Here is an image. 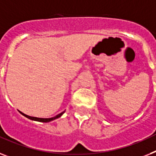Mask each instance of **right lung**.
<instances>
[{
    "label": "right lung",
    "mask_w": 156,
    "mask_h": 156,
    "mask_svg": "<svg viewBox=\"0 0 156 156\" xmlns=\"http://www.w3.org/2000/svg\"><path fill=\"white\" fill-rule=\"evenodd\" d=\"M19 112H20V111H19ZM64 112H65V111L62 112L60 113V114H58V115H56V116L52 117V118H37V117H33V116H30V115H25L24 113L21 112H20V114H21V115H24V116L26 117V118H28V119H32V120H34V121L42 122V123H48V122H50V121H52V120H54V119H58L59 117H60V116H61V115H63V114H64Z\"/></svg>",
    "instance_id": "right-lung-1"
}]
</instances>
